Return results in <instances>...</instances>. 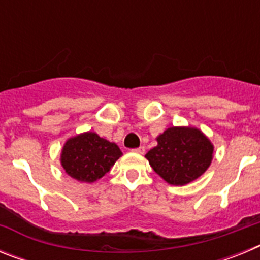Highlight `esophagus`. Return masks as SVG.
I'll return each instance as SVG.
<instances>
[{"instance_id": "1", "label": "esophagus", "mask_w": 260, "mask_h": 260, "mask_svg": "<svg viewBox=\"0 0 260 260\" xmlns=\"http://www.w3.org/2000/svg\"><path fill=\"white\" fill-rule=\"evenodd\" d=\"M144 151H146V148H144V146H141V147H138V148H134V150H133V152L144 153Z\"/></svg>"}]
</instances>
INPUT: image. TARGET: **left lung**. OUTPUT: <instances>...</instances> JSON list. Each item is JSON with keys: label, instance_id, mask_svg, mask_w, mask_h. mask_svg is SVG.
<instances>
[{"label": "left lung", "instance_id": "1", "mask_svg": "<svg viewBox=\"0 0 260 260\" xmlns=\"http://www.w3.org/2000/svg\"><path fill=\"white\" fill-rule=\"evenodd\" d=\"M213 146L194 127H169L146 157L158 176L171 185H186L201 177L212 161Z\"/></svg>", "mask_w": 260, "mask_h": 260}]
</instances>
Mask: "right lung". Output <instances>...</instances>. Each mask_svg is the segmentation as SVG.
<instances>
[{
	"label": "right lung",
	"instance_id": "right-lung-1",
	"mask_svg": "<svg viewBox=\"0 0 260 260\" xmlns=\"http://www.w3.org/2000/svg\"><path fill=\"white\" fill-rule=\"evenodd\" d=\"M121 155L122 152L116 143L88 132L66 142L61 164L66 173L75 180L93 182L108 173Z\"/></svg>",
	"mask_w": 260,
	"mask_h": 260
}]
</instances>
